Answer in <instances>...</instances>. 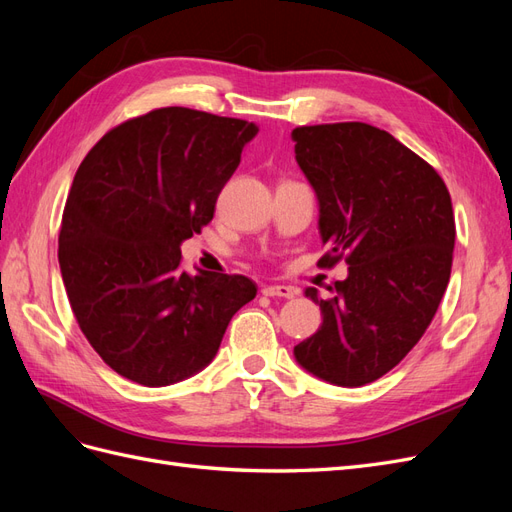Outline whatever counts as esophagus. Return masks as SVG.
<instances>
[{
  "label": "esophagus",
  "mask_w": 512,
  "mask_h": 512,
  "mask_svg": "<svg viewBox=\"0 0 512 512\" xmlns=\"http://www.w3.org/2000/svg\"><path fill=\"white\" fill-rule=\"evenodd\" d=\"M262 294H265V297L292 299V297H294V288L282 286V284H269V286H262Z\"/></svg>",
  "instance_id": "obj_1"
}]
</instances>
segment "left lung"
Listing matches in <instances>:
<instances>
[{
  "instance_id": "obj_1",
  "label": "left lung",
  "mask_w": 512,
  "mask_h": 512,
  "mask_svg": "<svg viewBox=\"0 0 512 512\" xmlns=\"http://www.w3.org/2000/svg\"><path fill=\"white\" fill-rule=\"evenodd\" d=\"M292 141L329 247L318 265H348L331 299L305 290L322 324L294 359L320 380L363 386L404 359L438 312L453 267L451 194L436 168L369 123L294 128Z\"/></svg>"
}]
</instances>
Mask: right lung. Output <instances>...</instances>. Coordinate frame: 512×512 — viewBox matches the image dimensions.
Segmentation results:
<instances>
[{
    "label": "right lung",
    "mask_w": 512,
    "mask_h": 512,
    "mask_svg": "<svg viewBox=\"0 0 512 512\" xmlns=\"http://www.w3.org/2000/svg\"><path fill=\"white\" fill-rule=\"evenodd\" d=\"M256 134L243 119L156 108L106 132L76 170L59 269L83 335L119 376L143 386L194 376L256 297L245 275L181 269V243L213 220Z\"/></svg>",
    "instance_id": "1"
}]
</instances>
